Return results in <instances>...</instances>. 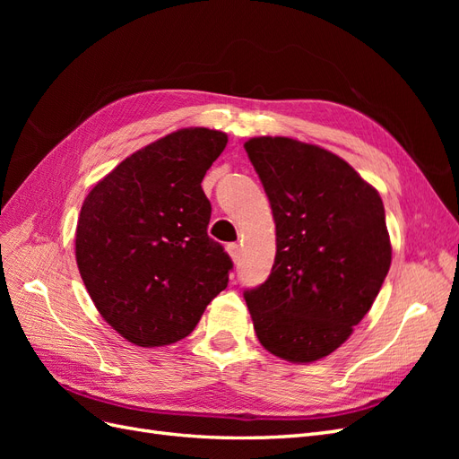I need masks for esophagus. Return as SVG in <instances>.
I'll return each instance as SVG.
<instances>
[{
  "label": "esophagus",
  "instance_id": "obj_1",
  "mask_svg": "<svg viewBox=\"0 0 459 459\" xmlns=\"http://www.w3.org/2000/svg\"><path fill=\"white\" fill-rule=\"evenodd\" d=\"M228 253H230V256H231L233 262H238L239 256H241V247H239L238 243H230V245H228Z\"/></svg>",
  "mask_w": 459,
  "mask_h": 459
}]
</instances>
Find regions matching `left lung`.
Here are the masks:
<instances>
[{"label": "left lung", "mask_w": 459, "mask_h": 459, "mask_svg": "<svg viewBox=\"0 0 459 459\" xmlns=\"http://www.w3.org/2000/svg\"><path fill=\"white\" fill-rule=\"evenodd\" d=\"M245 151L270 199L277 247L268 280L243 293L256 337L287 362H316L351 337L391 268L383 201L317 145L266 135Z\"/></svg>", "instance_id": "8db88e82"}]
</instances>
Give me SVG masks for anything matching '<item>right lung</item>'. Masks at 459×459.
Returning <instances> with one entry per match:
<instances>
[{
	"label": "right lung",
	"instance_id": "add662e5",
	"mask_svg": "<svg viewBox=\"0 0 459 459\" xmlns=\"http://www.w3.org/2000/svg\"><path fill=\"white\" fill-rule=\"evenodd\" d=\"M228 135L184 128L135 151L82 204L76 262L105 322L137 346L187 337L233 262L208 238L201 187Z\"/></svg>",
	"mask_w": 459,
	"mask_h": 459
}]
</instances>
